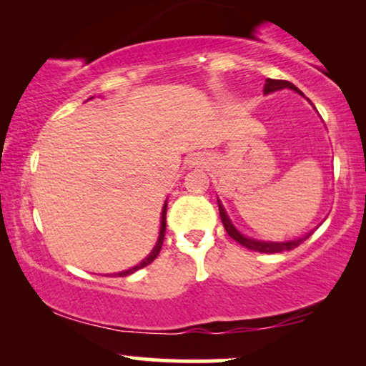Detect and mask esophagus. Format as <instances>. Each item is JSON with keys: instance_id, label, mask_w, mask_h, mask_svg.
<instances>
[{"instance_id": "obj_1", "label": "esophagus", "mask_w": 366, "mask_h": 366, "mask_svg": "<svg viewBox=\"0 0 366 366\" xmlns=\"http://www.w3.org/2000/svg\"><path fill=\"white\" fill-rule=\"evenodd\" d=\"M191 164H192V165H194V164H196V162H191Z\"/></svg>"}]
</instances>
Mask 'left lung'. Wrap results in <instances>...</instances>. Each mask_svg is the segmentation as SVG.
I'll return each instance as SVG.
<instances>
[{
    "label": "left lung",
    "instance_id": "1",
    "mask_svg": "<svg viewBox=\"0 0 366 366\" xmlns=\"http://www.w3.org/2000/svg\"><path fill=\"white\" fill-rule=\"evenodd\" d=\"M282 89H290V90H295L296 94L303 95V92L300 89H296L293 84H290V81L286 80H272V78H267L266 80V85H264V94H272V92H277V90H282ZM305 97V95H303ZM217 204H219V216H221V221L224 224V227H226V231L229 236L232 237L234 241H237L239 244H242L247 249L251 251H257V252H266V254H272V252H281V251H291L293 247H298L301 242L308 239V237L313 234V231L305 234L303 237H298V239H293V241H282V242H272V241H259V239H252V237H247L244 234H241L237 231L236 226H234L231 219H229L226 209H224L222 202L217 199Z\"/></svg>",
    "mask_w": 366,
    "mask_h": 366
}]
</instances>
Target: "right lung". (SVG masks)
Listing matches in <instances>:
<instances>
[{"mask_svg":"<svg viewBox=\"0 0 366 366\" xmlns=\"http://www.w3.org/2000/svg\"><path fill=\"white\" fill-rule=\"evenodd\" d=\"M165 214H167V201L164 202V207H162V216H160V231H159V239H157V242H155L154 249L149 252V256L145 257V259L140 261L137 266H134V267H129V269H125V271H120V272H114V276H129V274H132V272L139 271V269H142V267H145V266H149L150 262H152V261L155 259V257L159 256L160 249H162V242H164V237H165Z\"/></svg>","mask_w":366,"mask_h":366,"instance_id":"1","label":"right lung"}]
</instances>
